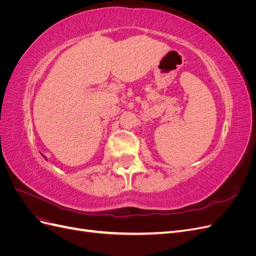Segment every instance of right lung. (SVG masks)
Listing matches in <instances>:
<instances>
[{"label":"right lung","instance_id":"add662e5","mask_svg":"<svg viewBox=\"0 0 256 256\" xmlns=\"http://www.w3.org/2000/svg\"><path fill=\"white\" fill-rule=\"evenodd\" d=\"M44 158H46V157H44Z\"/></svg>","mask_w":256,"mask_h":256}]
</instances>
